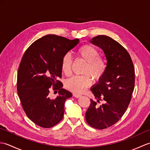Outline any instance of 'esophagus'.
Masks as SVG:
<instances>
[{
	"label": "esophagus",
	"mask_w": 150,
	"mask_h": 150,
	"mask_svg": "<svg viewBox=\"0 0 150 150\" xmlns=\"http://www.w3.org/2000/svg\"><path fill=\"white\" fill-rule=\"evenodd\" d=\"M73 97H75L76 98H79V97H80L81 96V95L78 94V93H73Z\"/></svg>",
	"instance_id": "1"
}]
</instances>
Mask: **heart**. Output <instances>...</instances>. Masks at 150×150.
Returning a JSON list of instances; mask_svg holds the SVG:
<instances>
[{"label": "heart", "instance_id": "1", "mask_svg": "<svg viewBox=\"0 0 150 150\" xmlns=\"http://www.w3.org/2000/svg\"><path fill=\"white\" fill-rule=\"evenodd\" d=\"M77 53L81 58L87 62L84 70V73L86 75L73 76L66 81L65 86L69 90L81 93L84 92L91 83V79L88 75H91L95 81L99 80L104 75L106 65L104 60L98 57L99 53L98 50L89 44L81 46L77 50ZM60 65L62 72L66 75H69L71 72L72 65L71 57L69 54L63 56Z\"/></svg>", "mask_w": 150, "mask_h": 150}]
</instances>
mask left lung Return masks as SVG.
<instances>
[{
	"label": "left lung",
	"instance_id": "obj_1",
	"mask_svg": "<svg viewBox=\"0 0 150 150\" xmlns=\"http://www.w3.org/2000/svg\"><path fill=\"white\" fill-rule=\"evenodd\" d=\"M90 42L100 47L107 60L103 77L91 88L98 103L91 99L86 120L94 128L103 129L117 122L128 108L135 86V69L129 54L106 35L92 38Z\"/></svg>",
	"mask_w": 150,
	"mask_h": 150
}]
</instances>
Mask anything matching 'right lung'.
Segmentation results:
<instances>
[{
  "label": "right lung",
  "mask_w": 150,
  "mask_h": 150,
  "mask_svg": "<svg viewBox=\"0 0 150 150\" xmlns=\"http://www.w3.org/2000/svg\"><path fill=\"white\" fill-rule=\"evenodd\" d=\"M79 39L69 40L47 35L37 40L24 53L17 75V91L22 108L29 119L42 128H48L62 119L65 101L72 97L62 88L61 60L77 45ZM52 85L59 90L55 99L49 95Z\"/></svg>",
  "instance_id": "1"
}]
</instances>
